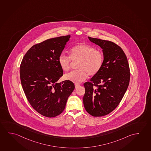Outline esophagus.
I'll return each instance as SVG.
<instances>
[{
	"instance_id": "1",
	"label": "esophagus",
	"mask_w": 151,
	"mask_h": 151,
	"mask_svg": "<svg viewBox=\"0 0 151 151\" xmlns=\"http://www.w3.org/2000/svg\"><path fill=\"white\" fill-rule=\"evenodd\" d=\"M79 86H80V84H75V88H78Z\"/></svg>"
}]
</instances>
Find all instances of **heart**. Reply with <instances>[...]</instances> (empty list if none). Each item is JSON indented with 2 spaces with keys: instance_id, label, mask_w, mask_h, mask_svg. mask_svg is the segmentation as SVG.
Instances as JSON below:
<instances>
[{
  "instance_id": "1",
  "label": "heart",
  "mask_w": 151,
  "mask_h": 151,
  "mask_svg": "<svg viewBox=\"0 0 151 151\" xmlns=\"http://www.w3.org/2000/svg\"><path fill=\"white\" fill-rule=\"evenodd\" d=\"M73 62L78 61L77 68L65 75V79L79 83L88 78L89 74L93 76L97 74L102 67L104 61L103 53L96 48L86 44H79L70 50L69 57L61 53L58 57L60 67L64 71H68Z\"/></svg>"
}]
</instances>
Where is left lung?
I'll return each instance as SVG.
<instances>
[{
    "label": "left lung",
    "mask_w": 151,
    "mask_h": 151,
    "mask_svg": "<svg viewBox=\"0 0 151 151\" xmlns=\"http://www.w3.org/2000/svg\"><path fill=\"white\" fill-rule=\"evenodd\" d=\"M88 38L102 49L104 61L99 72L90 82L84 83V106L90 115L102 116L112 112L122 100L129 84V65L124 51L116 44Z\"/></svg>",
    "instance_id": "1"
}]
</instances>
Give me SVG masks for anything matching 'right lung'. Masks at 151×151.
<instances>
[{"mask_svg":"<svg viewBox=\"0 0 151 151\" xmlns=\"http://www.w3.org/2000/svg\"><path fill=\"white\" fill-rule=\"evenodd\" d=\"M70 35L49 39L32 46L22 60L20 76L27 99L41 115L53 117L65 110L75 88L72 82L57 81L63 76L58 57Z\"/></svg>","mask_w":151,"mask_h":151,"instance_id":"1","label":"right lung"}]
</instances>
